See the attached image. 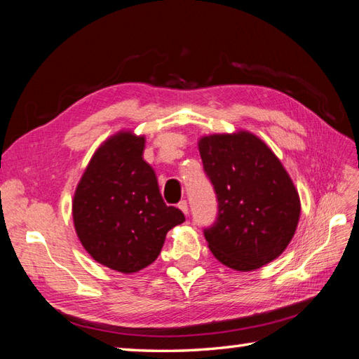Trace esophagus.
I'll return each instance as SVG.
<instances>
[{
  "label": "esophagus",
  "mask_w": 359,
  "mask_h": 359,
  "mask_svg": "<svg viewBox=\"0 0 359 359\" xmlns=\"http://www.w3.org/2000/svg\"><path fill=\"white\" fill-rule=\"evenodd\" d=\"M178 209L184 213V215H187L189 213V205H187V201L186 200H182V201H180L178 203Z\"/></svg>",
  "instance_id": "34e87169"
}]
</instances>
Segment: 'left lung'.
I'll return each instance as SVG.
<instances>
[{"label": "left lung", "instance_id": "obj_1", "mask_svg": "<svg viewBox=\"0 0 359 359\" xmlns=\"http://www.w3.org/2000/svg\"><path fill=\"white\" fill-rule=\"evenodd\" d=\"M198 150L218 198L217 222L204 230L213 257L240 272L276 259L301 215L298 190L280 158L247 130L205 135Z\"/></svg>", "mask_w": 359, "mask_h": 359}]
</instances>
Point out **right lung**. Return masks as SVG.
Wrapping results in <instances>:
<instances>
[{"mask_svg":"<svg viewBox=\"0 0 359 359\" xmlns=\"http://www.w3.org/2000/svg\"><path fill=\"white\" fill-rule=\"evenodd\" d=\"M146 137L119 130L95 150L72 200L78 240L90 257L116 272L135 273L158 258L165 235L184 221L165 205L144 158Z\"/></svg>","mask_w":359,"mask_h":359,"instance_id":"right-lung-1","label":"right lung"}]
</instances>
